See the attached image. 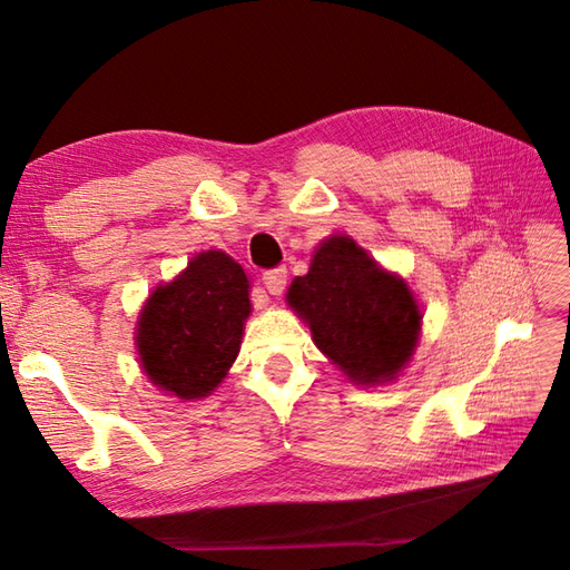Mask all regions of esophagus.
<instances>
[{"label":"esophagus","instance_id":"esophagus-1","mask_svg":"<svg viewBox=\"0 0 570 570\" xmlns=\"http://www.w3.org/2000/svg\"><path fill=\"white\" fill-rule=\"evenodd\" d=\"M262 282H264V286H266V292L278 296V294L284 292V286H286V266H276V269H266L264 276H262Z\"/></svg>","mask_w":570,"mask_h":570}]
</instances>
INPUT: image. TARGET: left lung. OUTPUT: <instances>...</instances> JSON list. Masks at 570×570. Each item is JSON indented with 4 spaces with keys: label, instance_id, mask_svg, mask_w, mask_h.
Here are the masks:
<instances>
[{
    "label": "left lung",
    "instance_id": "1",
    "mask_svg": "<svg viewBox=\"0 0 570 570\" xmlns=\"http://www.w3.org/2000/svg\"><path fill=\"white\" fill-rule=\"evenodd\" d=\"M286 298L316 345L357 384L392 380L414 353L421 325L414 296L350 237L325 239Z\"/></svg>",
    "mask_w": 570,
    "mask_h": 570
}]
</instances>
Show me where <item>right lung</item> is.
<instances>
[{
    "instance_id": "right-lung-1",
    "label": "right lung",
    "mask_w": 570,
    "mask_h": 570,
    "mask_svg": "<svg viewBox=\"0 0 570 570\" xmlns=\"http://www.w3.org/2000/svg\"><path fill=\"white\" fill-rule=\"evenodd\" d=\"M249 316V282L225 252H200L144 306L137 347L144 372L178 399L210 394L233 365Z\"/></svg>"
}]
</instances>
